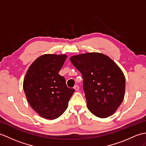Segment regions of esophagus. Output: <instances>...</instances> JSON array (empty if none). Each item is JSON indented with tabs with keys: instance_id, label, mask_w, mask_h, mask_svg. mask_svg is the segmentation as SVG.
<instances>
[{
	"instance_id": "esophagus-1",
	"label": "esophagus",
	"mask_w": 146,
	"mask_h": 146,
	"mask_svg": "<svg viewBox=\"0 0 146 146\" xmlns=\"http://www.w3.org/2000/svg\"><path fill=\"white\" fill-rule=\"evenodd\" d=\"M74 89L76 91H78L79 90V86L78 85H75L74 86Z\"/></svg>"
}]
</instances>
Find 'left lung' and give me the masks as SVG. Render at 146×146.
Instances as JSON below:
<instances>
[{
    "label": "left lung",
    "mask_w": 146,
    "mask_h": 146,
    "mask_svg": "<svg viewBox=\"0 0 146 146\" xmlns=\"http://www.w3.org/2000/svg\"><path fill=\"white\" fill-rule=\"evenodd\" d=\"M81 72L88 110L96 116H111L123 100L126 80L120 68L110 57L100 53H87L70 58Z\"/></svg>",
    "instance_id": "1"
}]
</instances>
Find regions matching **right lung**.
Segmentation results:
<instances>
[{
	"instance_id": "1",
	"label": "right lung",
	"mask_w": 146,
	"mask_h": 146,
	"mask_svg": "<svg viewBox=\"0 0 146 146\" xmlns=\"http://www.w3.org/2000/svg\"><path fill=\"white\" fill-rule=\"evenodd\" d=\"M66 57L50 54L40 56L30 65L23 80V90L30 106L46 119L60 117L75 91L67 87L65 78L58 73Z\"/></svg>"
}]
</instances>
